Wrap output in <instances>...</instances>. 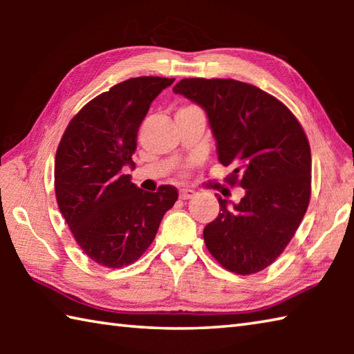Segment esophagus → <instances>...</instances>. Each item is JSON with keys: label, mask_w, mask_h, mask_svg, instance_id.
I'll return each mask as SVG.
<instances>
[{"label": "esophagus", "mask_w": 354, "mask_h": 354, "mask_svg": "<svg viewBox=\"0 0 354 354\" xmlns=\"http://www.w3.org/2000/svg\"><path fill=\"white\" fill-rule=\"evenodd\" d=\"M195 196V190L192 189H181L179 190V198L181 200H190Z\"/></svg>", "instance_id": "1"}]
</instances>
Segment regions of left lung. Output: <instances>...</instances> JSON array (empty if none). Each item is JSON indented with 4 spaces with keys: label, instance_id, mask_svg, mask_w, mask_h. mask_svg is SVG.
<instances>
[{
    "label": "left lung",
    "instance_id": "8db88e82",
    "mask_svg": "<svg viewBox=\"0 0 354 354\" xmlns=\"http://www.w3.org/2000/svg\"><path fill=\"white\" fill-rule=\"evenodd\" d=\"M173 92L206 111L227 184L239 205L218 196L217 218L203 231L215 261L237 274L267 268L292 241L310 200V147L289 107L236 80H181Z\"/></svg>",
    "mask_w": 354,
    "mask_h": 354
}]
</instances>
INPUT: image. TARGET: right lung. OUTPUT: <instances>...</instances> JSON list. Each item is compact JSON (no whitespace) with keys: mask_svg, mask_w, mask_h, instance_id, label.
<instances>
[{"mask_svg":"<svg viewBox=\"0 0 354 354\" xmlns=\"http://www.w3.org/2000/svg\"><path fill=\"white\" fill-rule=\"evenodd\" d=\"M173 77H131L95 97L70 120L55 164L57 206L75 241L93 262L120 268L154 241L178 190L143 192L122 175L134 165L137 131L153 100Z\"/></svg>","mask_w":354,"mask_h":354,"instance_id":"obj_1","label":"right lung"}]
</instances>
